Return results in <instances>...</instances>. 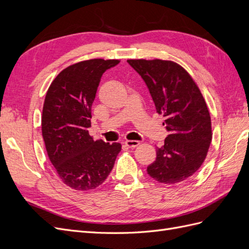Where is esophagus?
Instances as JSON below:
<instances>
[{
	"instance_id": "1",
	"label": "esophagus",
	"mask_w": 249,
	"mask_h": 249,
	"mask_svg": "<svg viewBox=\"0 0 249 249\" xmlns=\"http://www.w3.org/2000/svg\"><path fill=\"white\" fill-rule=\"evenodd\" d=\"M124 144H125L127 147L134 148V147L138 146V145L140 144V142H139V141H136V140H125V141H124Z\"/></svg>"
}]
</instances>
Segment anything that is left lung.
Here are the masks:
<instances>
[{
	"label": "left lung",
	"instance_id": "1",
	"mask_svg": "<svg viewBox=\"0 0 249 249\" xmlns=\"http://www.w3.org/2000/svg\"><path fill=\"white\" fill-rule=\"evenodd\" d=\"M149 90L156 110L163 114L168 136L157 147L147 173L157 182L177 184L196 172L212 140L211 117L205 99L188 71L169 60L130 59Z\"/></svg>",
	"mask_w": 249,
	"mask_h": 249
}]
</instances>
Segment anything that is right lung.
<instances>
[{
    "label": "right lung",
    "instance_id": "add662e5",
    "mask_svg": "<svg viewBox=\"0 0 249 249\" xmlns=\"http://www.w3.org/2000/svg\"><path fill=\"white\" fill-rule=\"evenodd\" d=\"M119 60L90 59L66 67L44 99L41 131L49 159L62 182L78 191L95 189L111 172L122 150L117 142L94 141L91 106L103 73Z\"/></svg>",
    "mask_w": 249,
    "mask_h": 249
}]
</instances>
